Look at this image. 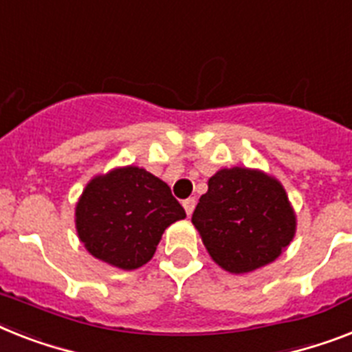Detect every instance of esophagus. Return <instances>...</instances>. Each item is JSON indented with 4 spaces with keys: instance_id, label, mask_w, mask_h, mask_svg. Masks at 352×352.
<instances>
[{
    "instance_id": "obj_1",
    "label": "esophagus",
    "mask_w": 352,
    "mask_h": 352,
    "mask_svg": "<svg viewBox=\"0 0 352 352\" xmlns=\"http://www.w3.org/2000/svg\"><path fill=\"white\" fill-rule=\"evenodd\" d=\"M195 204H197L195 199H186V201L182 202V206H184V210H186V215H191V213H193Z\"/></svg>"
}]
</instances>
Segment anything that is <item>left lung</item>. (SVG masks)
<instances>
[{
  "label": "left lung",
  "instance_id": "8db88e82",
  "mask_svg": "<svg viewBox=\"0 0 352 352\" xmlns=\"http://www.w3.org/2000/svg\"><path fill=\"white\" fill-rule=\"evenodd\" d=\"M191 222L211 260L233 275L275 262L296 233V213L282 182L242 166L210 177Z\"/></svg>",
  "mask_w": 352,
  "mask_h": 352
}]
</instances>
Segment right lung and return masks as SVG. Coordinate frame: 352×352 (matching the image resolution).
Wrapping results in <instances>:
<instances>
[{
  "label": "right lung",
  "instance_id": "obj_1",
  "mask_svg": "<svg viewBox=\"0 0 352 352\" xmlns=\"http://www.w3.org/2000/svg\"><path fill=\"white\" fill-rule=\"evenodd\" d=\"M184 217L166 182L131 164L88 181L76 204V231L90 255L131 271L150 262L164 230Z\"/></svg>",
  "mask_w": 352,
  "mask_h": 352
}]
</instances>
